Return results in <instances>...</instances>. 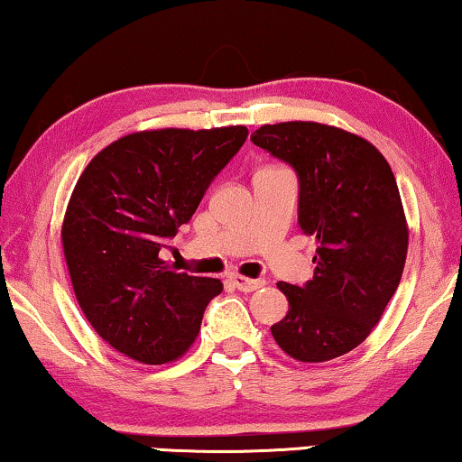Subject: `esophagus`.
<instances>
[{
  "mask_svg": "<svg viewBox=\"0 0 462 462\" xmlns=\"http://www.w3.org/2000/svg\"><path fill=\"white\" fill-rule=\"evenodd\" d=\"M230 282L235 288H238L241 291H255V290L264 288V283H266L264 279H247V277H243V274H232Z\"/></svg>",
  "mask_w": 462,
  "mask_h": 462,
  "instance_id": "1",
  "label": "esophagus"
}]
</instances>
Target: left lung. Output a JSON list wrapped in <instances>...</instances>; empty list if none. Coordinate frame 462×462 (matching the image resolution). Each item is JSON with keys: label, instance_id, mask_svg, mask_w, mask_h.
<instances>
[{"label": "left lung", "instance_id": "obj_1", "mask_svg": "<svg viewBox=\"0 0 462 462\" xmlns=\"http://www.w3.org/2000/svg\"><path fill=\"white\" fill-rule=\"evenodd\" d=\"M251 143L299 177V226L318 238L305 285L279 282L290 309L271 332L285 354L326 362L379 322L407 258L405 213L386 157L356 134L313 121L262 125Z\"/></svg>", "mask_w": 462, "mask_h": 462}]
</instances>
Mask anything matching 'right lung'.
Returning <instances> with one entry per match:
<instances>
[{
	"label": "right lung",
	"mask_w": 462,
	"mask_h": 462,
	"mask_svg": "<svg viewBox=\"0 0 462 462\" xmlns=\"http://www.w3.org/2000/svg\"><path fill=\"white\" fill-rule=\"evenodd\" d=\"M247 127L153 130L100 151L69 198L61 227L72 288L108 346L144 365L188 352L219 279L174 273L160 249L196 213L238 153Z\"/></svg>",
	"instance_id": "1"
}]
</instances>
